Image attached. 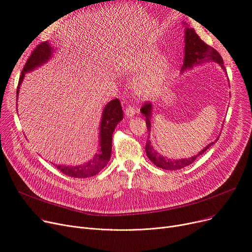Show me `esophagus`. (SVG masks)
I'll return each instance as SVG.
<instances>
[{
    "label": "esophagus",
    "mask_w": 252,
    "mask_h": 252,
    "mask_svg": "<svg viewBox=\"0 0 252 252\" xmlns=\"http://www.w3.org/2000/svg\"><path fill=\"white\" fill-rule=\"evenodd\" d=\"M125 112H126V116H127V117H131V116H134V115H135V108H134V106L128 105L127 107L126 108Z\"/></svg>",
    "instance_id": "1"
}]
</instances>
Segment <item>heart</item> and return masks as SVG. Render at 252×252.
<instances>
[{
    "instance_id": "obj_1",
    "label": "heart",
    "mask_w": 252,
    "mask_h": 252,
    "mask_svg": "<svg viewBox=\"0 0 252 252\" xmlns=\"http://www.w3.org/2000/svg\"><path fill=\"white\" fill-rule=\"evenodd\" d=\"M156 50L150 49L138 53L135 57H131L125 65V70L127 73H136L151 67L146 70L137 83L136 89L139 95L142 97H153L158 94V92L163 87L168 72V61L165 58L158 59Z\"/></svg>"
}]
</instances>
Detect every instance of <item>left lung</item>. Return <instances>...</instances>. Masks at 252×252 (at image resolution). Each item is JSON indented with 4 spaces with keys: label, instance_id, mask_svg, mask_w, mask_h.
I'll use <instances>...</instances> for the list:
<instances>
[{
    "label": "left lung",
    "instance_id": "left-lung-1",
    "mask_svg": "<svg viewBox=\"0 0 252 252\" xmlns=\"http://www.w3.org/2000/svg\"><path fill=\"white\" fill-rule=\"evenodd\" d=\"M185 33H186V35H185V57H184V64L182 66V70L192 67V66L195 64H199L206 61L217 62L221 66L223 70H226V68H224L223 66L222 58L216 49L205 44L199 37V35H198L195 32V31L191 28L190 29L187 28ZM151 109H152V105L150 102L144 103L142 108L140 109L141 112L145 115V117H146L145 118V121H146L148 131H150L151 129V125H150ZM219 138L220 137H218V139L215 142L209 143L207 146L197 155L190 158H185V159H170V158L163 157L162 155L157 153L153 149L151 141L149 139H147L146 147H145V149H146V153H147V156L149 157V159L157 167H160L162 169H167V170H177L192 164L195 161V159H197V158L201 154H203L211 146V145H214L219 140Z\"/></svg>",
    "mask_w": 252,
    "mask_h": 252
}]
</instances>
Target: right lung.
Segmentation results:
<instances>
[{
    "instance_id": "1",
    "label": "right lung",
    "mask_w": 252,
    "mask_h": 252,
    "mask_svg": "<svg viewBox=\"0 0 252 252\" xmlns=\"http://www.w3.org/2000/svg\"><path fill=\"white\" fill-rule=\"evenodd\" d=\"M53 52V48L50 46L49 43L43 42L35 47L32 51L31 56L26 61L21 75L19 77L18 87L16 93L18 95L19 87L22 83V79L24 77L25 72L31 71L34 69L37 66L44 64L48 61L51 57ZM124 118L123 107L118 99H114L110 101L107 105L105 106L102 114V121L100 124V144H99V150L98 153L92 158V159L82 165L77 166H62L56 165L58 170H60L62 174L71 177V178H78V179H85L90 178L93 176H96L99 171L105 167V165L108 163L110 159V154L112 149V134L116 125Z\"/></svg>"
}]
</instances>
